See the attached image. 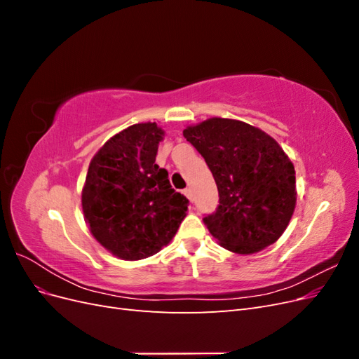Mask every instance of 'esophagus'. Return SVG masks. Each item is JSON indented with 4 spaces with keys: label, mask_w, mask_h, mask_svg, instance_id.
<instances>
[{
    "label": "esophagus",
    "mask_w": 359,
    "mask_h": 359,
    "mask_svg": "<svg viewBox=\"0 0 359 359\" xmlns=\"http://www.w3.org/2000/svg\"><path fill=\"white\" fill-rule=\"evenodd\" d=\"M182 193L186 194V196H187V198H189V199L193 202V193H191V190H190V189H186V190H184Z\"/></svg>",
    "instance_id": "esophagus-1"
}]
</instances>
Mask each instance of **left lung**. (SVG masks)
Returning a JSON list of instances; mask_svg holds the SVG:
<instances>
[{
	"label": "left lung",
	"mask_w": 359,
	"mask_h": 359,
	"mask_svg": "<svg viewBox=\"0 0 359 359\" xmlns=\"http://www.w3.org/2000/svg\"><path fill=\"white\" fill-rule=\"evenodd\" d=\"M205 158L219 205L203 217L211 235L231 252L252 255L285 232L295 210V169L276 140L236 119L211 118L184 130Z\"/></svg>",
	"instance_id": "obj_1"
}]
</instances>
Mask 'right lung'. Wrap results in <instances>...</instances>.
Listing matches in <instances>:
<instances>
[{
    "label": "right lung",
    "mask_w": 359,
    "mask_h": 359,
    "mask_svg": "<svg viewBox=\"0 0 359 359\" xmlns=\"http://www.w3.org/2000/svg\"><path fill=\"white\" fill-rule=\"evenodd\" d=\"M161 128L135 124L100 148L90 163L82 210L91 233L126 260L156 255L177 233L189 199L156 165Z\"/></svg>",
    "instance_id": "obj_1"
}]
</instances>
